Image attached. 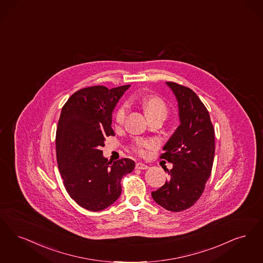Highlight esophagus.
<instances>
[{
  "label": "esophagus",
  "instance_id": "esophagus-1",
  "mask_svg": "<svg viewBox=\"0 0 263 263\" xmlns=\"http://www.w3.org/2000/svg\"><path fill=\"white\" fill-rule=\"evenodd\" d=\"M149 167L147 165H145V164H143V163H137L136 164V169H138V170H146V169H148Z\"/></svg>",
  "mask_w": 263,
  "mask_h": 263
}]
</instances>
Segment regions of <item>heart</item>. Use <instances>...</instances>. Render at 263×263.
<instances>
[{
    "label": "heart",
    "mask_w": 263,
    "mask_h": 263,
    "mask_svg": "<svg viewBox=\"0 0 263 263\" xmlns=\"http://www.w3.org/2000/svg\"><path fill=\"white\" fill-rule=\"evenodd\" d=\"M142 105L147 118L161 115L166 118L168 114V107L163 99L157 96H148L143 98ZM128 110V104L123 102L120 104L114 112V121L117 125H122L126 120V114ZM156 143L150 139H137L133 144L132 149L139 155H144L146 150L154 148Z\"/></svg>",
    "instance_id": "1"
}]
</instances>
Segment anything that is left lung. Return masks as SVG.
<instances>
[{"label":"left lung","mask_w":263,"mask_h":263,"mask_svg":"<svg viewBox=\"0 0 263 263\" xmlns=\"http://www.w3.org/2000/svg\"><path fill=\"white\" fill-rule=\"evenodd\" d=\"M167 84L179 103L181 124L160 155L174 164L168 171L171 177L151 195L165 209L180 212L194 205L205 189L212 171L215 137L208 110L198 96L177 82Z\"/></svg>","instance_id":"left-lung-1"}]
</instances>
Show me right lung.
I'll return each instance as SVG.
<instances>
[{"instance_id":"add662e5","label":"right lung","mask_w":263,"mask_h":263,"mask_svg":"<svg viewBox=\"0 0 263 263\" xmlns=\"http://www.w3.org/2000/svg\"><path fill=\"white\" fill-rule=\"evenodd\" d=\"M128 87H85L62 108L56 133L58 168L71 199L89 211L114 203L122 193V178L136 166L128 158L111 163L101 150L105 138L115 136L112 112Z\"/></svg>"}]
</instances>
